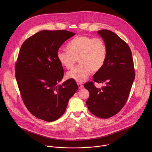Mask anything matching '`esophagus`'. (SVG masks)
<instances>
[{"mask_svg":"<svg viewBox=\"0 0 152 152\" xmlns=\"http://www.w3.org/2000/svg\"><path fill=\"white\" fill-rule=\"evenodd\" d=\"M77 84H78V86L79 87V88H83V84H81V83H77Z\"/></svg>","mask_w":152,"mask_h":152,"instance_id":"1","label":"esophagus"}]
</instances>
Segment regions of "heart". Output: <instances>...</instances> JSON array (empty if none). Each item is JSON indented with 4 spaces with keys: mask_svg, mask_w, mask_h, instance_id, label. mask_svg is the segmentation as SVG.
Returning a JSON list of instances; mask_svg holds the SVG:
<instances>
[{
    "mask_svg": "<svg viewBox=\"0 0 152 152\" xmlns=\"http://www.w3.org/2000/svg\"><path fill=\"white\" fill-rule=\"evenodd\" d=\"M67 49H60L57 57L66 69L72 68L78 59L80 65L66 73V78L82 83L91 72L99 71L104 65L107 55V46L100 38L78 36L67 45Z\"/></svg>",
    "mask_w": 152,
    "mask_h": 152,
    "instance_id": "1",
    "label": "heart"
}]
</instances>
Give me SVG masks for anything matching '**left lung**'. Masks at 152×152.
I'll use <instances>...</instances> for the list:
<instances>
[{
  "mask_svg": "<svg viewBox=\"0 0 152 152\" xmlns=\"http://www.w3.org/2000/svg\"><path fill=\"white\" fill-rule=\"evenodd\" d=\"M103 39L107 55L103 67L93 76L97 83H105L101 88L88 82L84 87L89 96L86 104L89 110L101 118H109L118 113L126 104L134 80L132 54L129 45L117 34L108 30L97 31Z\"/></svg>",
  "mask_w": 152,
  "mask_h": 152,
  "instance_id": "1",
  "label": "left lung"
}]
</instances>
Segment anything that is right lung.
I'll return each instance as SVG.
<instances>
[{
  "instance_id": "1",
  "label": "right lung",
  "mask_w": 152,
  "mask_h": 152,
  "mask_svg": "<svg viewBox=\"0 0 152 152\" xmlns=\"http://www.w3.org/2000/svg\"><path fill=\"white\" fill-rule=\"evenodd\" d=\"M75 34L66 30H42L28 38L20 48L16 79L24 105L40 119L53 122L60 118L78 89L71 79L58 85L64 69L57 52Z\"/></svg>"
}]
</instances>
